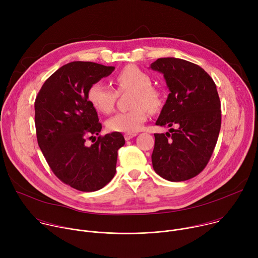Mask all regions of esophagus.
Returning <instances> with one entry per match:
<instances>
[{"instance_id":"esophagus-1","label":"esophagus","mask_w":258,"mask_h":258,"mask_svg":"<svg viewBox=\"0 0 258 258\" xmlns=\"http://www.w3.org/2000/svg\"><path fill=\"white\" fill-rule=\"evenodd\" d=\"M136 136H137L136 133H135V134H124V139H125V141H128V140L133 139V138L136 137Z\"/></svg>"}]
</instances>
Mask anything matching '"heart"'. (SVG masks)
<instances>
[{
    "label": "heart",
    "instance_id": "1",
    "mask_svg": "<svg viewBox=\"0 0 258 258\" xmlns=\"http://www.w3.org/2000/svg\"><path fill=\"white\" fill-rule=\"evenodd\" d=\"M113 82L118 92L131 91L132 110L119 112L110 117L106 125L111 132L135 134L142 130L148 119V110L157 112L162 106L160 92L151 87L152 80L148 73L135 65H128L114 77ZM89 103L101 113H110L114 108L116 93L102 82L93 83L87 92Z\"/></svg>",
    "mask_w": 258,
    "mask_h": 258
}]
</instances>
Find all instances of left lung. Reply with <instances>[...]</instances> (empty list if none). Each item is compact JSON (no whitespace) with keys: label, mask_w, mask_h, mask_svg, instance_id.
<instances>
[{"label":"left lung","mask_w":258,"mask_h":258,"mask_svg":"<svg viewBox=\"0 0 258 258\" xmlns=\"http://www.w3.org/2000/svg\"><path fill=\"white\" fill-rule=\"evenodd\" d=\"M150 68L162 73L170 92L156 124L175 126L154 135L153 168L170 181L190 179L205 168L217 142L222 112L216 86L203 68L182 59L159 58Z\"/></svg>","instance_id":"8db88e82"}]
</instances>
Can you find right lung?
I'll use <instances>...</instances> for the list:
<instances>
[{"label": "right lung", "mask_w": 258, "mask_h": 258, "mask_svg": "<svg viewBox=\"0 0 258 258\" xmlns=\"http://www.w3.org/2000/svg\"><path fill=\"white\" fill-rule=\"evenodd\" d=\"M114 69L94 62L67 63L45 82L35 98L40 148L54 174L79 191H98L113 178L117 151L125 143L114 132L86 144L102 130L96 109L88 101V89Z\"/></svg>", "instance_id": "add662e5"}]
</instances>
